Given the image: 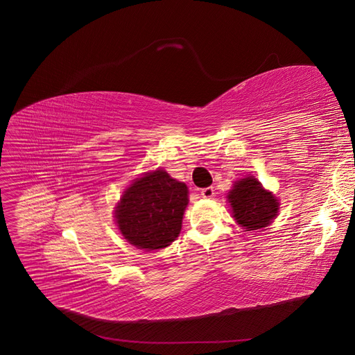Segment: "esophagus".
Returning a JSON list of instances; mask_svg holds the SVG:
<instances>
[{
  "label": "esophagus",
  "instance_id": "34e87169",
  "mask_svg": "<svg viewBox=\"0 0 355 355\" xmlns=\"http://www.w3.org/2000/svg\"><path fill=\"white\" fill-rule=\"evenodd\" d=\"M214 195H215V191H214V188H212V187L204 188V189L200 191V196H202V198H205V199H211V198H214Z\"/></svg>",
  "mask_w": 355,
  "mask_h": 355
}]
</instances>
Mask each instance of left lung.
Returning a JSON list of instances; mask_svg holds the SVG:
<instances>
[{
  "mask_svg": "<svg viewBox=\"0 0 355 355\" xmlns=\"http://www.w3.org/2000/svg\"><path fill=\"white\" fill-rule=\"evenodd\" d=\"M227 199L232 216L245 231L266 228L279 212V200L266 191L254 176H247L232 184Z\"/></svg>",
  "mask_w": 355,
  "mask_h": 355,
  "instance_id": "obj_1",
  "label": "left lung"
}]
</instances>
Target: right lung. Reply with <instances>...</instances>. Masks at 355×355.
Wrapping results in <instances>:
<instances>
[{
  "label": "right lung",
  "mask_w": 355,
  "mask_h": 355,
  "mask_svg": "<svg viewBox=\"0 0 355 355\" xmlns=\"http://www.w3.org/2000/svg\"><path fill=\"white\" fill-rule=\"evenodd\" d=\"M188 202L187 184L155 171L125 189L115 208V223L130 244L160 250L178 239Z\"/></svg>",
  "instance_id": "add662e5"
}]
</instances>
